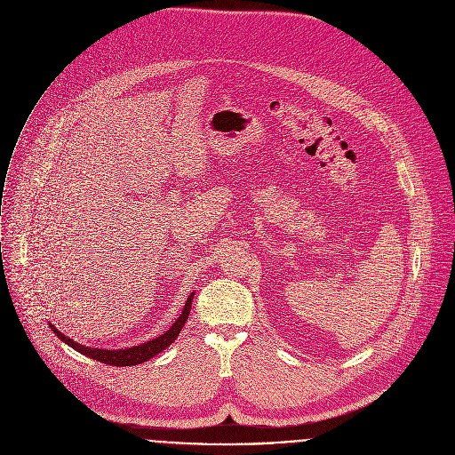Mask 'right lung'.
Wrapping results in <instances>:
<instances>
[{
    "mask_svg": "<svg viewBox=\"0 0 455 455\" xmlns=\"http://www.w3.org/2000/svg\"><path fill=\"white\" fill-rule=\"evenodd\" d=\"M192 299H194V292L192 296L187 299V305H185V310L183 314H180L177 317V321L170 326L168 331H164L163 335L148 340V342H143L140 346H134V347H127V349H97V347H85L71 339H68L66 335H62L53 324L52 330L53 333H57V337L66 342L68 346H71L73 349H76L78 353H84L85 356L89 358H95L99 362H104V364H109V366H136V364H141V362H147L148 358L156 356L157 353H161L164 347H168L179 335V331L183 330L188 315H190V308H192Z\"/></svg>",
    "mask_w": 455,
    "mask_h": 455,
    "instance_id": "obj_1",
    "label": "right lung"
}]
</instances>
